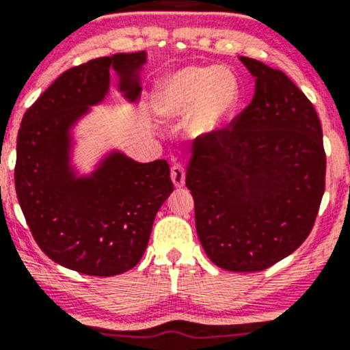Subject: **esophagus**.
I'll list each match as a JSON object with an SVG mask.
<instances>
[{
    "label": "esophagus",
    "instance_id": "34e87169",
    "mask_svg": "<svg viewBox=\"0 0 350 350\" xmlns=\"http://www.w3.org/2000/svg\"><path fill=\"white\" fill-rule=\"evenodd\" d=\"M170 175H172V182H174V185L176 187V189H180V187L185 185V168H183L182 165L175 163L174 167H172Z\"/></svg>",
    "mask_w": 350,
    "mask_h": 350
}]
</instances>
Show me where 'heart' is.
<instances>
[{"label":"heart","mask_w":350,"mask_h":350,"mask_svg":"<svg viewBox=\"0 0 350 350\" xmlns=\"http://www.w3.org/2000/svg\"><path fill=\"white\" fill-rule=\"evenodd\" d=\"M240 98L235 73L224 66H190L170 78L157 96V113L167 122L191 116L195 137L217 133L234 115Z\"/></svg>","instance_id":"obj_1"}]
</instances>
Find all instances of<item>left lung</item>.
Wrapping results in <instances>:
<instances>
[{"mask_svg":"<svg viewBox=\"0 0 350 350\" xmlns=\"http://www.w3.org/2000/svg\"><path fill=\"white\" fill-rule=\"evenodd\" d=\"M255 78L250 105L230 126L193 142L185 183L202 247L217 267L258 272L310 234L325 189L317 111L294 81L240 56Z\"/></svg>","mask_w":350,"mask_h":350,"instance_id":"obj_1","label":"left lung"}]
</instances>
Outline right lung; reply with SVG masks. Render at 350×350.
I'll return each instance as SVG.
<instances>
[{
  "instance_id": "right-lung-1",
  "label": "right lung",
  "mask_w": 350,
  "mask_h": 350,
  "mask_svg": "<svg viewBox=\"0 0 350 350\" xmlns=\"http://www.w3.org/2000/svg\"><path fill=\"white\" fill-rule=\"evenodd\" d=\"M145 63V51H137L66 70L26 110L18 131L14 185L26 224L51 260L85 275L133 269L174 191L165 160L140 163L113 150L90 175L71 165V129L108 95L110 70L123 96L137 101Z\"/></svg>"
}]
</instances>
